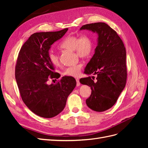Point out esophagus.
<instances>
[{"mask_svg":"<svg viewBox=\"0 0 148 148\" xmlns=\"http://www.w3.org/2000/svg\"><path fill=\"white\" fill-rule=\"evenodd\" d=\"M76 81H77V86H79V84H80V83H79V79H78V78H76Z\"/></svg>","mask_w":148,"mask_h":148,"instance_id":"34e87169","label":"esophagus"}]
</instances>
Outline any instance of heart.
Returning a JSON list of instances; mask_svg holds the SVG:
<instances>
[{
	"instance_id": "1",
	"label": "heart",
	"mask_w": 148,
	"mask_h": 148,
	"mask_svg": "<svg viewBox=\"0 0 148 148\" xmlns=\"http://www.w3.org/2000/svg\"><path fill=\"white\" fill-rule=\"evenodd\" d=\"M59 47L65 50L74 51L76 56L82 59H87L92 54L94 43L92 38L89 35H72L65 38L60 43ZM48 59L53 65H59V56L54 52H49ZM82 66L83 65L81 63L69 66L64 70L63 75L69 77H77L81 72Z\"/></svg>"
}]
</instances>
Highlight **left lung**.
Segmentation results:
<instances>
[{"mask_svg": "<svg viewBox=\"0 0 148 148\" xmlns=\"http://www.w3.org/2000/svg\"><path fill=\"white\" fill-rule=\"evenodd\" d=\"M80 29H89L98 34L95 53L87 64L84 73L95 77L81 78L83 84L89 86L91 94L86 100L87 106L96 112L111 108L124 89L127 78L126 49L117 32L105 23L86 24Z\"/></svg>", "mask_w": 148, "mask_h": 148, "instance_id": "1", "label": "left lung"}]
</instances>
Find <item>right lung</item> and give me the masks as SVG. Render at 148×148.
Here are the masks:
<instances>
[{"mask_svg": "<svg viewBox=\"0 0 148 148\" xmlns=\"http://www.w3.org/2000/svg\"><path fill=\"white\" fill-rule=\"evenodd\" d=\"M67 30L33 34L18 56L15 79L21 97L30 110L41 117L52 118L60 113L77 84L73 77L66 76L56 84H47L49 79L59 78L49 60V50Z\"/></svg>", "mask_w": 148, "mask_h": 148, "instance_id": "obj_1", "label": "right lung"}]
</instances>
